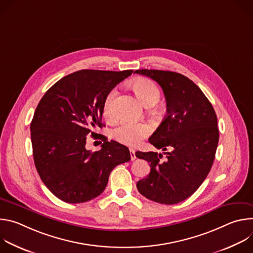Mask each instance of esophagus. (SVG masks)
<instances>
[{"mask_svg": "<svg viewBox=\"0 0 253 253\" xmlns=\"http://www.w3.org/2000/svg\"><path fill=\"white\" fill-rule=\"evenodd\" d=\"M130 157H131L132 161L136 159V155H135V150L134 149H130Z\"/></svg>", "mask_w": 253, "mask_h": 253, "instance_id": "1", "label": "esophagus"}]
</instances>
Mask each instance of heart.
Returning <instances> with one entry per match:
<instances>
[{"label":"heart","mask_w":253,"mask_h":253,"mask_svg":"<svg viewBox=\"0 0 253 253\" xmlns=\"http://www.w3.org/2000/svg\"><path fill=\"white\" fill-rule=\"evenodd\" d=\"M133 89L144 105L156 104L160 98V91L157 85L149 79H139L133 83ZM117 96V90L113 89L107 95L103 105L104 117L111 119L114 117V100ZM151 133V128L144 122L124 121L115 130V139L127 146H137L138 144Z\"/></svg>","instance_id":"b5f03b06"}]
</instances>
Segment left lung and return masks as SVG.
I'll use <instances>...</instances> for the list:
<instances>
[{
  "mask_svg": "<svg viewBox=\"0 0 253 253\" xmlns=\"http://www.w3.org/2000/svg\"><path fill=\"white\" fill-rule=\"evenodd\" d=\"M150 77L163 90L167 114L149 142L166 152L135 153L146 160L151 171L137 182L138 191L161 204H176L191 196L208 175L218 145L217 117L209 100L190 79L176 72L136 70Z\"/></svg>",
  "mask_w": 253,
  "mask_h": 253,
  "instance_id": "obj_1",
  "label": "left lung"
}]
</instances>
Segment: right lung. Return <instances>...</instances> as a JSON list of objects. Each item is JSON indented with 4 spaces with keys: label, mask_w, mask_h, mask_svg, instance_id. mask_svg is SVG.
<instances>
[{
    "label": "right lung",
    "mask_w": 253,
    "mask_h": 253,
    "mask_svg": "<svg viewBox=\"0 0 253 253\" xmlns=\"http://www.w3.org/2000/svg\"><path fill=\"white\" fill-rule=\"evenodd\" d=\"M133 70H81L55 83L43 96L31 122L36 169L48 189L68 203L99 196L111 171L128 162L129 149L116 141H103L101 149L87 150L86 136L101 127L104 101Z\"/></svg>",
    "instance_id": "add662e5"
}]
</instances>
